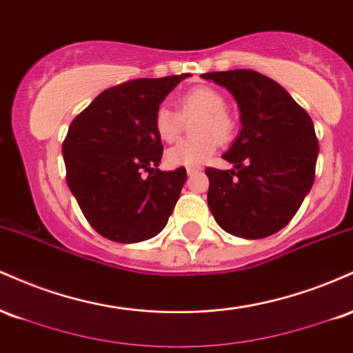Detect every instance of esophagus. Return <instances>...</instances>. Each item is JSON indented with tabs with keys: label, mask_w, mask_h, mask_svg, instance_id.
<instances>
[{
	"label": "esophagus",
	"mask_w": 353,
	"mask_h": 353,
	"mask_svg": "<svg viewBox=\"0 0 353 353\" xmlns=\"http://www.w3.org/2000/svg\"><path fill=\"white\" fill-rule=\"evenodd\" d=\"M199 171V168H188V176H194V174H197Z\"/></svg>",
	"instance_id": "esophagus-1"
}]
</instances>
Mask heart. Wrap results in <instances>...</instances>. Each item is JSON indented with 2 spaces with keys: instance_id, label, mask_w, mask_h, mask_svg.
I'll list each match as a JSON object with an SVG mask.
<instances>
[{
  "instance_id": "heart-1",
  "label": "heart",
  "mask_w": 353,
  "mask_h": 353,
  "mask_svg": "<svg viewBox=\"0 0 353 353\" xmlns=\"http://www.w3.org/2000/svg\"><path fill=\"white\" fill-rule=\"evenodd\" d=\"M179 111L181 114L165 104L159 106L154 114V128L161 139L172 143L181 134L184 119L199 116L201 119L196 123V134L199 137L179 141L165 152V159L171 165L199 168L216 152L219 141H228L232 137L236 123L228 112L224 96L209 86L194 88L182 94Z\"/></svg>"
}]
</instances>
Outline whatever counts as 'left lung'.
<instances>
[{
	"mask_svg": "<svg viewBox=\"0 0 353 353\" xmlns=\"http://www.w3.org/2000/svg\"><path fill=\"white\" fill-rule=\"evenodd\" d=\"M201 78L234 96L242 124L222 156L234 169H205L210 212L236 237L272 236L289 224L314 184V123L281 84L257 71L205 72Z\"/></svg>",
	"mask_w": 353,
	"mask_h": 353,
	"instance_id": "left-lung-1",
	"label": "left lung"
}]
</instances>
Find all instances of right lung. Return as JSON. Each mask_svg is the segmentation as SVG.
Returning a JSON list of instances; mask_svg holds the SVG:
<instances>
[{"instance_id": "right-lung-1", "label": "right lung", "mask_w": 353, "mask_h": 353, "mask_svg": "<svg viewBox=\"0 0 353 353\" xmlns=\"http://www.w3.org/2000/svg\"><path fill=\"white\" fill-rule=\"evenodd\" d=\"M185 78L134 79L106 89L68 129V185L92 229L109 241L136 244L157 236L179 199L188 174L184 168L159 171L163 144L154 114Z\"/></svg>"}]
</instances>
